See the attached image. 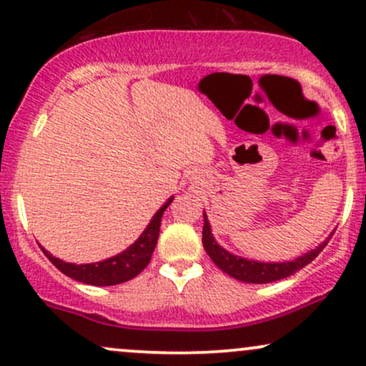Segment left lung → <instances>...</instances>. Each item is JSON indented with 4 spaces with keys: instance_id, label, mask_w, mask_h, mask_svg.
I'll use <instances>...</instances> for the list:
<instances>
[{
    "instance_id": "1",
    "label": "left lung",
    "mask_w": 366,
    "mask_h": 366,
    "mask_svg": "<svg viewBox=\"0 0 366 366\" xmlns=\"http://www.w3.org/2000/svg\"><path fill=\"white\" fill-rule=\"evenodd\" d=\"M334 234V233H332ZM330 234V236H332ZM330 236L327 242H324L315 250L305 253L303 257L296 259L293 262H281V264H264V262H255V260H247L242 257H236L233 253L226 252L224 248L219 247L216 239H214L212 233H210V224L207 221V216L204 214V231H202V243H204L205 252L209 253V257L212 259L214 264L219 269L224 270L227 276L238 279L243 282H252V285H267V282L279 281V279H285L293 276L295 272L302 270L305 265H308L313 259H317V255L327 247Z\"/></svg>"
}]
</instances>
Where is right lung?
I'll list each match as a JSON object with an SVG mask.
<instances>
[{
	"mask_svg": "<svg viewBox=\"0 0 366 366\" xmlns=\"http://www.w3.org/2000/svg\"><path fill=\"white\" fill-rule=\"evenodd\" d=\"M173 199H169L157 210L156 216L152 217L150 224L145 227V231L142 236L137 239L132 247H128L127 250L119 253V255L111 257V259L96 262V264H68L56 257L51 255L49 252H46L41 247V250L44 252V255L51 260V264L56 269H59L64 276L75 279V281L85 282V285L92 286H114L122 285V282L130 281V279L137 277L139 274L149 265L150 257H152L154 248L157 244L159 238V227H161V219L164 210L169 207V204Z\"/></svg>",
	"mask_w": 366,
	"mask_h": 366,
	"instance_id": "add662e5",
	"label": "right lung"
}]
</instances>
